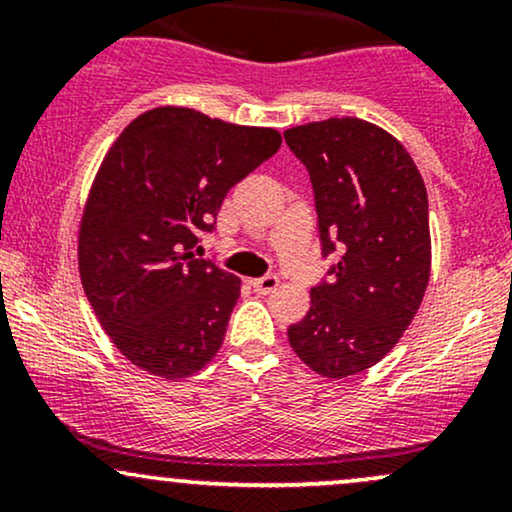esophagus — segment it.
<instances>
[{
	"mask_svg": "<svg viewBox=\"0 0 512 512\" xmlns=\"http://www.w3.org/2000/svg\"><path fill=\"white\" fill-rule=\"evenodd\" d=\"M250 284L257 293H272V291H276V286H279V276L267 274V276H262V279H252Z\"/></svg>",
	"mask_w": 512,
	"mask_h": 512,
	"instance_id": "1",
	"label": "esophagus"
}]
</instances>
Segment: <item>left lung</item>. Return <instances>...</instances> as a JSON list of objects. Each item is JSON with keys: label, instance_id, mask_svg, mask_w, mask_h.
Returning <instances> with one entry per match:
<instances>
[{"label": "left lung", "instance_id": "left-lung-1", "mask_svg": "<svg viewBox=\"0 0 512 512\" xmlns=\"http://www.w3.org/2000/svg\"><path fill=\"white\" fill-rule=\"evenodd\" d=\"M284 139L313 182L322 255L339 252L289 344L322 378L342 380L390 354L424 301L426 185L407 149L358 117L291 127Z\"/></svg>", "mask_w": 512, "mask_h": 512}]
</instances>
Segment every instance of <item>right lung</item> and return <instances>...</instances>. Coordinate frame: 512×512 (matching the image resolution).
I'll use <instances>...</instances> for the list:
<instances>
[{
	"mask_svg": "<svg viewBox=\"0 0 512 512\" xmlns=\"http://www.w3.org/2000/svg\"><path fill=\"white\" fill-rule=\"evenodd\" d=\"M281 134L154 108L105 154L79 226V274L110 342L166 380L202 370L221 349L240 279L192 255L223 197L272 158Z\"/></svg>",
	"mask_w": 512,
	"mask_h": 512,
	"instance_id": "obj_1",
	"label": "right lung"
}]
</instances>
